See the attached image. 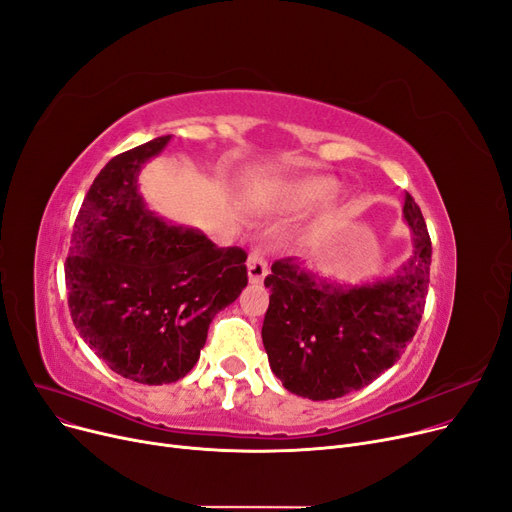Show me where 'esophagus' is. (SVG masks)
<instances>
[{"label":"esophagus","mask_w":512,"mask_h":512,"mask_svg":"<svg viewBox=\"0 0 512 512\" xmlns=\"http://www.w3.org/2000/svg\"><path fill=\"white\" fill-rule=\"evenodd\" d=\"M247 272H249V282L251 284H261L263 278L267 276V259L261 249H253L247 259Z\"/></svg>","instance_id":"34e87169"}]
</instances>
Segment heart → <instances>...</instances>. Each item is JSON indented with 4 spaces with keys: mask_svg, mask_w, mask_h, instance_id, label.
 Here are the masks:
<instances>
[{
    "mask_svg": "<svg viewBox=\"0 0 512 512\" xmlns=\"http://www.w3.org/2000/svg\"><path fill=\"white\" fill-rule=\"evenodd\" d=\"M336 191L330 178H303L255 188L249 203L255 209H307L328 201Z\"/></svg>",
    "mask_w": 512,
    "mask_h": 512,
    "instance_id": "b5f03b06",
    "label": "heart"
}]
</instances>
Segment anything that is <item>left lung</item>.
<instances>
[{
  "label": "left lung",
  "mask_w": 512,
  "mask_h": 512,
  "mask_svg": "<svg viewBox=\"0 0 512 512\" xmlns=\"http://www.w3.org/2000/svg\"><path fill=\"white\" fill-rule=\"evenodd\" d=\"M402 215L413 255L392 278L340 284L294 259H278L261 338L282 386L303 398L332 400L371 384L413 340L425 307L432 240L419 205L407 193Z\"/></svg>",
  "instance_id": "obj_1"
}]
</instances>
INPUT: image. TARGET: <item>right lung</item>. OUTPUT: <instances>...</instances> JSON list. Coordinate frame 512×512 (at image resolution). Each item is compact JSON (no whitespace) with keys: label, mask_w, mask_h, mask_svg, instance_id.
<instances>
[{"label":"right lung","mask_w":512,"mask_h":512,"mask_svg":"<svg viewBox=\"0 0 512 512\" xmlns=\"http://www.w3.org/2000/svg\"><path fill=\"white\" fill-rule=\"evenodd\" d=\"M157 137L116 155L93 180L66 259L70 315L112 371L172 384L195 367L215 313L247 286V253L220 249L143 201L137 176L170 143Z\"/></svg>","instance_id":"right-lung-1"}]
</instances>
